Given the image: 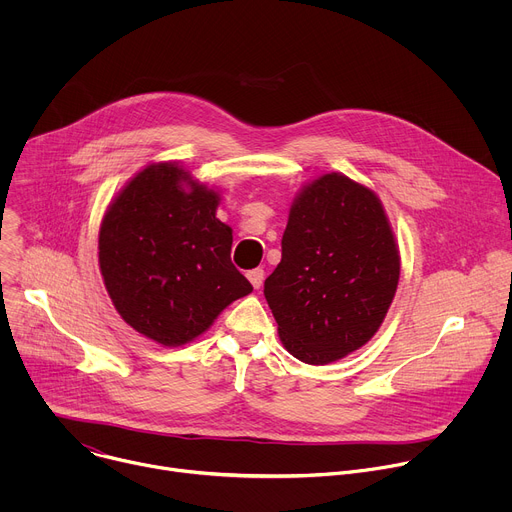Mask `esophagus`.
<instances>
[{"instance_id":"esophagus-1","label":"esophagus","mask_w":512,"mask_h":512,"mask_svg":"<svg viewBox=\"0 0 512 512\" xmlns=\"http://www.w3.org/2000/svg\"><path fill=\"white\" fill-rule=\"evenodd\" d=\"M247 277H249V281H251V285L255 287V289H259L261 285H263V279H265V273H263V269H251L249 273H247Z\"/></svg>"}]
</instances>
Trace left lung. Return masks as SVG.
<instances>
[{
  "label": "left lung",
  "mask_w": 512,
  "mask_h": 512,
  "mask_svg": "<svg viewBox=\"0 0 512 512\" xmlns=\"http://www.w3.org/2000/svg\"><path fill=\"white\" fill-rule=\"evenodd\" d=\"M401 259L379 196L324 174L296 196L265 300L289 354L328 364L367 344L395 298Z\"/></svg>",
  "instance_id": "obj_1"
}]
</instances>
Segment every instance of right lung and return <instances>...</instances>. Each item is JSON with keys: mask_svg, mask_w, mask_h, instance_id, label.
<instances>
[{"mask_svg": "<svg viewBox=\"0 0 512 512\" xmlns=\"http://www.w3.org/2000/svg\"><path fill=\"white\" fill-rule=\"evenodd\" d=\"M218 192L174 162L137 172L109 204L99 265L119 316L139 334L180 346L253 285L231 261L233 231L216 218Z\"/></svg>", "mask_w": 512, "mask_h": 512, "instance_id": "add662e5", "label": "right lung"}]
</instances>
